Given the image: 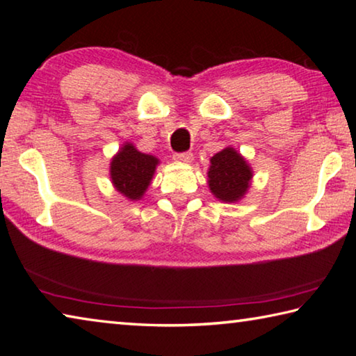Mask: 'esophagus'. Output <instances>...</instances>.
<instances>
[{"label": "esophagus", "instance_id": "1", "mask_svg": "<svg viewBox=\"0 0 356 356\" xmlns=\"http://www.w3.org/2000/svg\"><path fill=\"white\" fill-rule=\"evenodd\" d=\"M174 160L179 161V163H191V161H193V154H190V152L176 154V155H174Z\"/></svg>", "mask_w": 356, "mask_h": 356}]
</instances>
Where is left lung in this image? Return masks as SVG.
<instances>
[{
  "label": "left lung",
  "mask_w": 356,
  "mask_h": 356,
  "mask_svg": "<svg viewBox=\"0 0 356 356\" xmlns=\"http://www.w3.org/2000/svg\"><path fill=\"white\" fill-rule=\"evenodd\" d=\"M252 180V168L245 156L227 146L210 159L207 171L209 190L216 200L226 204L242 201Z\"/></svg>",
  "instance_id": "8db88e82"
}]
</instances>
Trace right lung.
<instances>
[{
  "instance_id": "1",
  "label": "right lung",
  "mask_w": 356,
  "mask_h": 356,
  "mask_svg": "<svg viewBox=\"0 0 356 356\" xmlns=\"http://www.w3.org/2000/svg\"><path fill=\"white\" fill-rule=\"evenodd\" d=\"M160 160L143 154L134 143L125 141L110 161V179L114 190L129 201H140L152 184Z\"/></svg>"
}]
</instances>
